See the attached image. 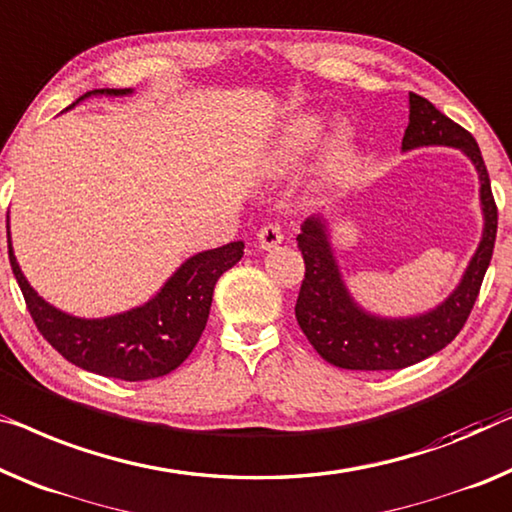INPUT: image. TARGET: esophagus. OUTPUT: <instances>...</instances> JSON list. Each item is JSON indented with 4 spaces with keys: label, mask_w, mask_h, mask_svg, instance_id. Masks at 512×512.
<instances>
[{
    "label": "esophagus",
    "mask_w": 512,
    "mask_h": 512,
    "mask_svg": "<svg viewBox=\"0 0 512 512\" xmlns=\"http://www.w3.org/2000/svg\"><path fill=\"white\" fill-rule=\"evenodd\" d=\"M282 239H285V234H282V227H280L278 223H269V225H264L262 230H259V234H257L259 248H262V250H271V248H276L278 243H282Z\"/></svg>",
    "instance_id": "34e87169"
}]
</instances>
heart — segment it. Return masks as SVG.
<instances>
[{"label":"heart","mask_w":512,"mask_h":512,"mask_svg":"<svg viewBox=\"0 0 512 512\" xmlns=\"http://www.w3.org/2000/svg\"><path fill=\"white\" fill-rule=\"evenodd\" d=\"M319 128H322V121L317 117H301V119H294L292 126L287 128L285 135H282L280 140V147L276 151V156H273V167L276 170H285L294 163L296 158H299L305 149H308V144L315 140ZM347 144V135L345 133H338L333 137L331 142V154L338 156L342 149H345Z\"/></svg>","instance_id":"1"}]
</instances>
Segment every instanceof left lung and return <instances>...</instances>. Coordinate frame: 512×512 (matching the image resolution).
<instances>
[{
    "label": "left lung",
    "mask_w": 512,
    "mask_h": 512,
    "mask_svg": "<svg viewBox=\"0 0 512 512\" xmlns=\"http://www.w3.org/2000/svg\"><path fill=\"white\" fill-rule=\"evenodd\" d=\"M439 147L462 149L476 165L483 204V239L464 271L460 285L437 308L418 317H375L349 296L340 269L335 264L329 230L322 216H310L296 236L305 262V278L296 299V322L317 354L345 370H402L437 354L453 342L471 315L485 271L490 266L497 239V204H494L490 174L474 135L441 114L427 98L409 94V126L402 149Z\"/></svg>",
    "instance_id": "8db88e82"
}]
</instances>
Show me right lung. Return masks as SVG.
Listing matches in <instances>:
<instances>
[{
    "label": "right lung",
    "mask_w": 512,
    "mask_h": 512,
    "mask_svg": "<svg viewBox=\"0 0 512 512\" xmlns=\"http://www.w3.org/2000/svg\"><path fill=\"white\" fill-rule=\"evenodd\" d=\"M91 94L124 96L131 89H96L82 98ZM241 257L243 241L204 250L186 259L154 299L140 308L105 319H82L45 303L29 287L9 239L13 276L43 338L78 368L124 381L163 377L186 361L207 326L213 287Z\"/></svg>",
    "instance_id": "1"
}]
</instances>
